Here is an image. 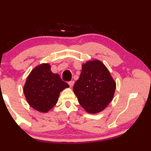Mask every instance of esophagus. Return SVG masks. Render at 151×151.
Instances as JSON below:
<instances>
[{"mask_svg":"<svg viewBox=\"0 0 151 151\" xmlns=\"http://www.w3.org/2000/svg\"><path fill=\"white\" fill-rule=\"evenodd\" d=\"M69 84L70 87H73V84H74V81H70L69 82Z\"/></svg>","mask_w":151,"mask_h":151,"instance_id":"1","label":"esophagus"}]
</instances>
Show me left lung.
<instances>
[{"mask_svg":"<svg viewBox=\"0 0 151 151\" xmlns=\"http://www.w3.org/2000/svg\"><path fill=\"white\" fill-rule=\"evenodd\" d=\"M116 82L104 64L98 59L82 64L73 91L82 108L91 114L104 111L113 97Z\"/></svg>","mask_w":151,"mask_h":151,"instance_id":"8db88e82","label":"left lung"}]
</instances>
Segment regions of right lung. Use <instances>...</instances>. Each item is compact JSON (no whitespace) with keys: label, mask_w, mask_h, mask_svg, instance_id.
<instances>
[{"label":"right lung","mask_w":151,"mask_h":151,"mask_svg":"<svg viewBox=\"0 0 151 151\" xmlns=\"http://www.w3.org/2000/svg\"><path fill=\"white\" fill-rule=\"evenodd\" d=\"M69 87L59 74L51 72L49 63H42L29 74L23 92L27 102L33 109L47 113L57 104L62 91Z\"/></svg>","instance_id":"obj_1"}]
</instances>
